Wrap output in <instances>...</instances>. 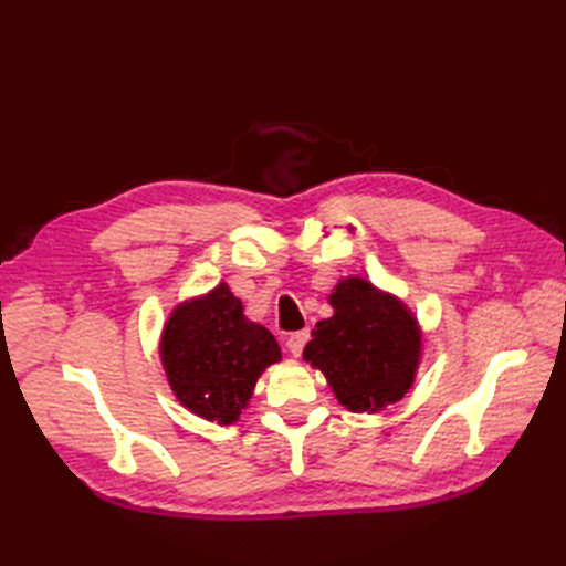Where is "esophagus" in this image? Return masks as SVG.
<instances>
[{"label":"esophagus","instance_id":"obj_1","mask_svg":"<svg viewBox=\"0 0 566 566\" xmlns=\"http://www.w3.org/2000/svg\"><path fill=\"white\" fill-rule=\"evenodd\" d=\"M306 339H310V331L290 333V335L285 337V347H287V352L293 354V356H300L302 349H304V345H306Z\"/></svg>","mask_w":566,"mask_h":566}]
</instances>
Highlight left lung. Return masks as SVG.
Here are the masks:
<instances>
[{"label":"left lung","instance_id":"8db88e82","mask_svg":"<svg viewBox=\"0 0 566 566\" xmlns=\"http://www.w3.org/2000/svg\"><path fill=\"white\" fill-rule=\"evenodd\" d=\"M331 304L335 314L316 323L304 347L306 361L354 413H375L403 399L420 361L413 314L364 279L339 281Z\"/></svg>","mask_w":566,"mask_h":566}]
</instances>
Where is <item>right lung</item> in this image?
Returning a JSON list of instances; mask_svg holds the SVG:
<instances>
[{
	"label": "right lung",
	"mask_w": 566,
	"mask_h": 566,
	"mask_svg": "<svg viewBox=\"0 0 566 566\" xmlns=\"http://www.w3.org/2000/svg\"><path fill=\"white\" fill-rule=\"evenodd\" d=\"M160 356L169 387L191 413L231 424L262 370L281 361V349L264 325L245 318L229 285L219 283L177 306L163 331Z\"/></svg>",
	"instance_id": "obj_1"
}]
</instances>
